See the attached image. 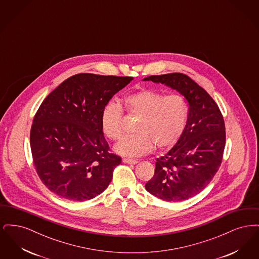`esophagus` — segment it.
Returning a JSON list of instances; mask_svg holds the SVG:
<instances>
[{
	"instance_id": "1",
	"label": "esophagus",
	"mask_w": 259,
	"mask_h": 259,
	"mask_svg": "<svg viewBox=\"0 0 259 259\" xmlns=\"http://www.w3.org/2000/svg\"><path fill=\"white\" fill-rule=\"evenodd\" d=\"M123 163H126V164H133V165H135L138 163V161L135 160V159H128V158H124Z\"/></svg>"
}]
</instances>
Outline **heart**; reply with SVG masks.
Returning <instances> with one entry per match:
<instances>
[{
  "label": "heart",
  "mask_w": 259,
  "mask_h": 259,
  "mask_svg": "<svg viewBox=\"0 0 259 259\" xmlns=\"http://www.w3.org/2000/svg\"><path fill=\"white\" fill-rule=\"evenodd\" d=\"M126 111L139 116L134 127L135 134L126 136L114 150L123 156L139 157L149 153L154 146L167 149L179 141L185 130L188 107L179 94L165 96L152 89H142L125 96ZM101 127L111 140L119 139L122 133V110L114 102L105 105L101 112Z\"/></svg>",
  "instance_id": "b5f03b06"
}]
</instances>
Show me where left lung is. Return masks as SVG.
<instances>
[{
  "instance_id": "obj_1",
  "label": "left lung",
  "mask_w": 259,
  "mask_h": 259,
  "mask_svg": "<svg viewBox=\"0 0 259 259\" xmlns=\"http://www.w3.org/2000/svg\"><path fill=\"white\" fill-rule=\"evenodd\" d=\"M178 91L188 103V117L179 141L156 158L154 176L145 185L150 194L167 202L193 197L209 185L222 164L225 125L212 98L186 74L150 75L143 79Z\"/></svg>"
}]
</instances>
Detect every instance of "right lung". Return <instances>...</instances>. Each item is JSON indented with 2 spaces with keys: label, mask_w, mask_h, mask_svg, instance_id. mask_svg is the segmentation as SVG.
I'll return each mask as SVG.
<instances>
[{
  "label": "right lung",
  "mask_w": 259,
  "mask_h": 259,
  "mask_svg": "<svg viewBox=\"0 0 259 259\" xmlns=\"http://www.w3.org/2000/svg\"><path fill=\"white\" fill-rule=\"evenodd\" d=\"M131 76L77 74L44 100L34 117L30 144L37 175L51 192L87 201L111 183L121 158L109 151L101 112Z\"/></svg>",
  "instance_id": "add662e5"
}]
</instances>
